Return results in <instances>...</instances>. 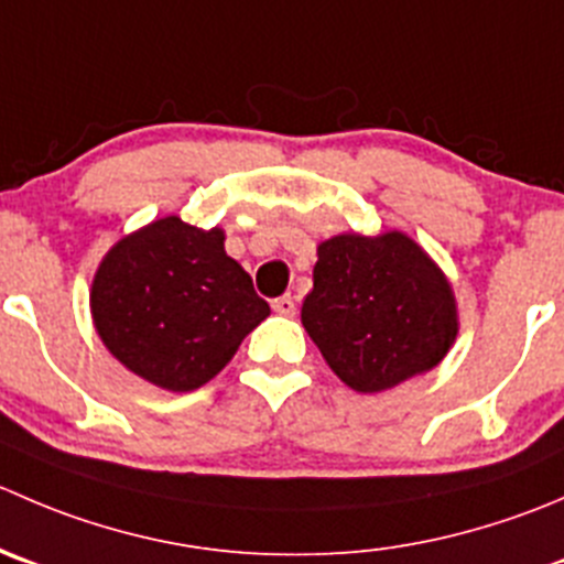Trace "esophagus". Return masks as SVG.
I'll use <instances>...</instances> for the list:
<instances>
[{"label": "esophagus", "instance_id": "34e87169", "mask_svg": "<svg viewBox=\"0 0 564 564\" xmlns=\"http://www.w3.org/2000/svg\"><path fill=\"white\" fill-rule=\"evenodd\" d=\"M272 308L281 316H294L297 314V300H294L292 294H283V297H278L275 303H272Z\"/></svg>", "mask_w": 564, "mask_h": 564}]
</instances>
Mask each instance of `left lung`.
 I'll use <instances>...</instances> for the list:
<instances>
[{"instance_id": "1", "label": "left lung", "mask_w": 564, "mask_h": 564, "mask_svg": "<svg viewBox=\"0 0 564 564\" xmlns=\"http://www.w3.org/2000/svg\"><path fill=\"white\" fill-rule=\"evenodd\" d=\"M303 325L327 366L360 393L433 369L457 336L452 286L430 256L391 231L319 245Z\"/></svg>"}]
</instances>
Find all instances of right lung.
I'll return each instance as SVG.
<instances>
[{
	"instance_id": "right-lung-1",
	"label": "right lung",
	"mask_w": 564,
	"mask_h": 564,
	"mask_svg": "<svg viewBox=\"0 0 564 564\" xmlns=\"http://www.w3.org/2000/svg\"><path fill=\"white\" fill-rule=\"evenodd\" d=\"M223 231L162 217L120 239L93 281L90 308L109 352L154 386L195 391L270 316Z\"/></svg>"
}]
</instances>
